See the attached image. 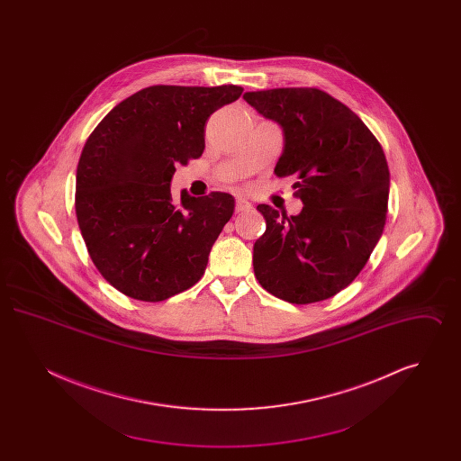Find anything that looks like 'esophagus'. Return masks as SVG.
<instances>
[{
    "label": "esophagus",
    "instance_id": "obj_1",
    "mask_svg": "<svg viewBox=\"0 0 461 461\" xmlns=\"http://www.w3.org/2000/svg\"><path fill=\"white\" fill-rule=\"evenodd\" d=\"M249 209H252L250 202H247L245 198H237V202H235V211L237 212H243V211H249Z\"/></svg>",
    "mask_w": 461,
    "mask_h": 461
}]
</instances>
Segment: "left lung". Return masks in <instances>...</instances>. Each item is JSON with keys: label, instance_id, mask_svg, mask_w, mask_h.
Instances as JSON below:
<instances>
[{"label": "left lung", "instance_id": "left-lung-1", "mask_svg": "<svg viewBox=\"0 0 461 461\" xmlns=\"http://www.w3.org/2000/svg\"><path fill=\"white\" fill-rule=\"evenodd\" d=\"M276 121L285 149L275 173L295 176L297 216L261 203L266 231L254 243V273L264 290L292 304L333 297L354 282L382 237L391 175L382 145L342 102L318 88L243 95Z\"/></svg>", "mask_w": 461, "mask_h": 461}]
</instances>
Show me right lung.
Wrapping results in <instances>:
<instances>
[{"mask_svg":"<svg viewBox=\"0 0 461 461\" xmlns=\"http://www.w3.org/2000/svg\"><path fill=\"white\" fill-rule=\"evenodd\" d=\"M241 91L157 85L122 100L89 134L76 216L91 261L121 294L160 303L202 278L235 200L222 192L175 200L171 177L202 155L207 119Z\"/></svg>","mask_w":461,"mask_h":461,"instance_id":"obj_1","label":"right lung"}]
</instances>
